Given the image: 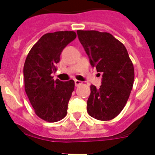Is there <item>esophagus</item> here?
I'll list each match as a JSON object with an SVG mask.
<instances>
[{"label":"esophagus","mask_w":155,"mask_h":155,"mask_svg":"<svg viewBox=\"0 0 155 155\" xmlns=\"http://www.w3.org/2000/svg\"><path fill=\"white\" fill-rule=\"evenodd\" d=\"M81 84H82V82H81V81H79V80H75V85H76V86H79V85H81Z\"/></svg>","instance_id":"34e87169"}]
</instances>
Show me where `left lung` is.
I'll return each mask as SVG.
<instances>
[{
    "mask_svg": "<svg viewBox=\"0 0 155 155\" xmlns=\"http://www.w3.org/2000/svg\"><path fill=\"white\" fill-rule=\"evenodd\" d=\"M77 35L91 65L103 73L99 88L91 85L87 113L101 121L113 119L125 107L132 90V61L124 44L109 33L79 30Z\"/></svg>",
    "mask_w": 155,
    "mask_h": 155,
    "instance_id": "8db88e82",
    "label": "left lung"
}]
</instances>
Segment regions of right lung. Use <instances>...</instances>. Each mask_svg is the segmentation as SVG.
<instances>
[{
    "label": "right lung",
    "mask_w": 155,
    "mask_h": 155,
    "mask_svg": "<svg viewBox=\"0 0 155 155\" xmlns=\"http://www.w3.org/2000/svg\"><path fill=\"white\" fill-rule=\"evenodd\" d=\"M74 31H56L44 34L30 50L24 64L25 90L36 115L48 122L63 119L74 90L73 80H54L63 49L74 40Z\"/></svg>",
    "instance_id": "add662e5"
}]
</instances>
